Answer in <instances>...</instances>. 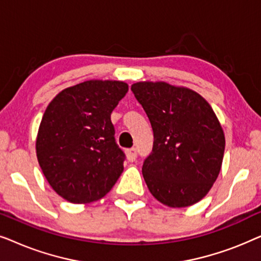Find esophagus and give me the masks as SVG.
<instances>
[{"label": "esophagus", "instance_id": "34e87169", "mask_svg": "<svg viewBox=\"0 0 261 261\" xmlns=\"http://www.w3.org/2000/svg\"><path fill=\"white\" fill-rule=\"evenodd\" d=\"M126 155H127V159L129 160V162H135V159H137V156H138L137 148L132 147V148L126 149Z\"/></svg>", "mask_w": 261, "mask_h": 261}]
</instances>
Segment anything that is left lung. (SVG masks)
I'll list each match as a JSON object with an SVG mask.
<instances>
[{
  "label": "left lung",
  "mask_w": 261,
  "mask_h": 261,
  "mask_svg": "<svg viewBox=\"0 0 261 261\" xmlns=\"http://www.w3.org/2000/svg\"><path fill=\"white\" fill-rule=\"evenodd\" d=\"M151 122L154 141L142 176L151 194L171 208L195 204L219 176L224 134L201 95L164 82L132 85Z\"/></svg>",
  "instance_id": "8db88e82"
}]
</instances>
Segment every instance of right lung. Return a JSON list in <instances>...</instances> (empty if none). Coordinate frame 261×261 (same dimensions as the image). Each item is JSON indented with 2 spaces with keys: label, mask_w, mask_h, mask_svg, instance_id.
<instances>
[{
  "label": "right lung",
  "mask_w": 261,
  "mask_h": 261,
  "mask_svg": "<svg viewBox=\"0 0 261 261\" xmlns=\"http://www.w3.org/2000/svg\"><path fill=\"white\" fill-rule=\"evenodd\" d=\"M128 85L87 81L59 92L42 116L37 156L46 179L71 203H90L112 190L126 155L115 141L110 115Z\"/></svg>",
  "instance_id": "1"
}]
</instances>
